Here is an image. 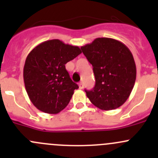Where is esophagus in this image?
Segmentation results:
<instances>
[{
	"instance_id": "34e87169",
	"label": "esophagus",
	"mask_w": 158,
	"mask_h": 158,
	"mask_svg": "<svg viewBox=\"0 0 158 158\" xmlns=\"http://www.w3.org/2000/svg\"><path fill=\"white\" fill-rule=\"evenodd\" d=\"M79 89H83V84H82V82H79Z\"/></svg>"
}]
</instances>
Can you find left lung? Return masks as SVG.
Masks as SVG:
<instances>
[{
	"mask_svg": "<svg viewBox=\"0 0 158 158\" xmlns=\"http://www.w3.org/2000/svg\"><path fill=\"white\" fill-rule=\"evenodd\" d=\"M93 66L95 85L85 90L95 106L102 110L115 109L126 102L135 85L136 65L128 47L112 38H96L81 47Z\"/></svg>",
	"mask_w": 158,
	"mask_h": 158,
	"instance_id": "obj_1",
	"label": "left lung"
}]
</instances>
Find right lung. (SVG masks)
Masks as SVG:
<instances>
[{
    "label": "right lung",
    "instance_id": "add662e5",
    "mask_svg": "<svg viewBox=\"0 0 158 158\" xmlns=\"http://www.w3.org/2000/svg\"><path fill=\"white\" fill-rule=\"evenodd\" d=\"M81 52L79 47L60 40L43 42L30 51L23 67V81L36 109L57 114L68 106L79 86L70 79L65 65Z\"/></svg>",
    "mask_w": 158,
    "mask_h": 158
}]
</instances>
